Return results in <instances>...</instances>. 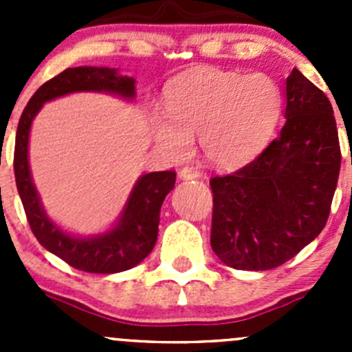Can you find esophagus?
I'll list each match as a JSON object with an SVG mask.
<instances>
[{
    "label": "esophagus",
    "mask_w": 352,
    "mask_h": 352,
    "mask_svg": "<svg viewBox=\"0 0 352 352\" xmlns=\"http://www.w3.org/2000/svg\"><path fill=\"white\" fill-rule=\"evenodd\" d=\"M179 177L184 180H192V179H197V177H201V172H199L197 168H192V166H184V168L179 172Z\"/></svg>",
    "instance_id": "34e87169"
}]
</instances>
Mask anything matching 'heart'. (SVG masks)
Wrapping results in <instances>:
<instances>
[{
  "instance_id": "b5f03b06",
  "label": "heart",
  "mask_w": 352,
  "mask_h": 352,
  "mask_svg": "<svg viewBox=\"0 0 352 352\" xmlns=\"http://www.w3.org/2000/svg\"><path fill=\"white\" fill-rule=\"evenodd\" d=\"M281 104L278 83L264 73L194 69L166 88L168 116L155 117L153 134L173 160L187 158L199 136L209 162L235 166L264 146Z\"/></svg>"
}]
</instances>
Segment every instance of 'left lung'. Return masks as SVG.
<instances>
[{
	"instance_id": "left-lung-1",
	"label": "left lung",
	"mask_w": 352,
	"mask_h": 352,
	"mask_svg": "<svg viewBox=\"0 0 352 352\" xmlns=\"http://www.w3.org/2000/svg\"><path fill=\"white\" fill-rule=\"evenodd\" d=\"M340 158L327 95L294 67L279 136L242 168L209 180L214 254L243 271H269L293 258L327 223Z\"/></svg>"
}]
</instances>
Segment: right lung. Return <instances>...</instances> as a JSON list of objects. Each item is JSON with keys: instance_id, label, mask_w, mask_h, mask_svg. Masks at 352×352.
Returning <instances> with one entry per match:
<instances>
[{"instance_id": "obj_1", "label": "right lung", "mask_w": 352, "mask_h": 352, "mask_svg": "<svg viewBox=\"0 0 352 352\" xmlns=\"http://www.w3.org/2000/svg\"><path fill=\"white\" fill-rule=\"evenodd\" d=\"M110 91L120 97H134V78L120 76L110 67H67L45 81L28 100L19 120L13 155L16 189L32 233L38 243L71 267L94 274H112L140 264L153 250L158 236L160 209L163 199L175 186V172H151L140 179L127 201L117 226L105 235L81 240L66 235L45 216L28 170V133L42 104L71 91Z\"/></svg>"}]
</instances>
